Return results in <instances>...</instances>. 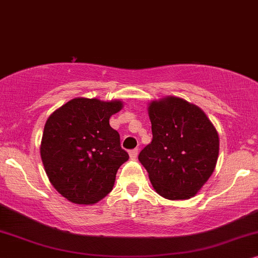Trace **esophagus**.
Returning <instances> with one entry per match:
<instances>
[{
	"label": "esophagus",
	"instance_id": "esophagus-1",
	"mask_svg": "<svg viewBox=\"0 0 258 258\" xmlns=\"http://www.w3.org/2000/svg\"><path fill=\"white\" fill-rule=\"evenodd\" d=\"M137 156H138V149L130 151V157H131V159H136Z\"/></svg>",
	"mask_w": 258,
	"mask_h": 258
}]
</instances>
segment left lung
Segmentation results:
<instances>
[{
  "mask_svg": "<svg viewBox=\"0 0 258 258\" xmlns=\"http://www.w3.org/2000/svg\"><path fill=\"white\" fill-rule=\"evenodd\" d=\"M147 111L153 138L138 159L154 191L170 201L194 197L217 164V130L203 109L172 95L151 101Z\"/></svg>",
  "mask_w": 258,
  "mask_h": 258,
  "instance_id": "8db88e82",
  "label": "left lung"
}]
</instances>
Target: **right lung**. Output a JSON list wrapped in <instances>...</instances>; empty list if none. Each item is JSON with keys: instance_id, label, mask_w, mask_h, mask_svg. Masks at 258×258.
<instances>
[{"instance_id": "right-lung-1", "label": "right lung", "mask_w": 258, "mask_h": 258, "mask_svg": "<svg viewBox=\"0 0 258 258\" xmlns=\"http://www.w3.org/2000/svg\"><path fill=\"white\" fill-rule=\"evenodd\" d=\"M122 107L121 100L75 98L47 119L41 159L50 184L72 203H98L114 186L128 154L109 118Z\"/></svg>"}]
</instances>
